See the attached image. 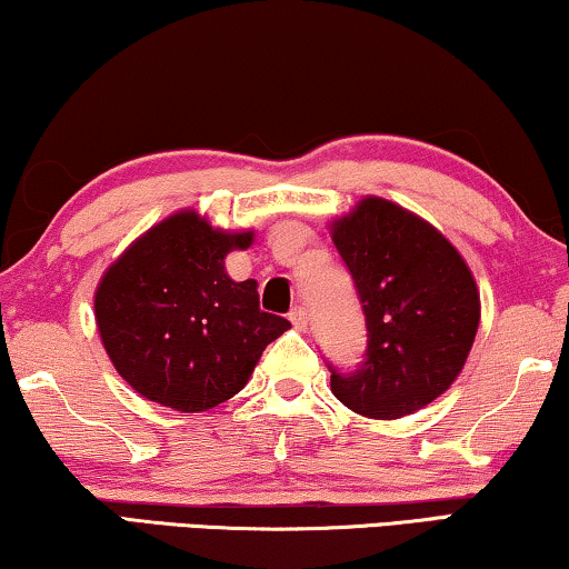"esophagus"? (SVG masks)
Returning a JSON list of instances; mask_svg holds the SVG:
<instances>
[{
	"label": "esophagus",
	"mask_w": 569,
	"mask_h": 569,
	"mask_svg": "<svg viewBox=\"0 0 569 569\" xmlns=\"http://www.w3.org/2000/svg\"><path fill=\"white\" fill-rule=\"evenodd\" d=\"M288 319H291V325H293L299 332L307 330L309 317H307V309H303V307H293L291 315H288Z\"/></svg>",
	"instance_id": "obj_1"
}]
</instances>
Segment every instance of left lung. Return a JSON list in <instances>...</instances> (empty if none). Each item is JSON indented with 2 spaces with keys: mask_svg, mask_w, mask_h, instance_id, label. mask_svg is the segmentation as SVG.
<instances>
[{
  "mask_svg": "<svg viewBox=\"0 0 569 569\" xmlns=\"http://www.w3.org/2000/svg\"><path fill=\"white\" fill-rule=\"evenodd\" d=\"M330 237L368 330L363 366L330 368L332 395L371 420L422 410L451 387L475 346L482 307L467 260L433 223L379 196L335 216Z\"/></svg>",
  "mask_w": 569,
  "mask_h": 569,
  "instance_id": "8db88e82",
  "label": "left lung"
}]
</instances>
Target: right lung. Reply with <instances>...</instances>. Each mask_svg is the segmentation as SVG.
Listing matches in <instances>:
<instances>
[{
  "mask_svg": "<svg viewBox=\"0 0 569 569\" xmlns=\"http://www.w3.org/2000/svg\"><path fill=\"white\" fill-rule=\"evenodd\" d=\"M254 229L229 231L182 208L136 237L102 273L94 322L136 395L178 412H206L244 389L288 319L260 309L258 281L227 273Z\"/></svg>",
  "mask_w": 569,
  "mask_h": 569,
  "instance_id": "obj_1",
  "label": "right lung"
}]
</instances>
